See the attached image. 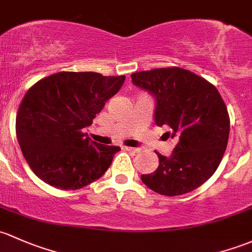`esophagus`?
Segmentation results:
<instances>
[{"instance_id": "34e87169", "label": "esophagus", "mask_w": 252, "mask_h": 252, "mask_svg": "<svg viewBox=\"0 0 252 252\" xmlns=\"http://www.w3.org/2000/svg\"><path fill=\"white\" fill-rule=\"evenodd\" d=\"M124 151H128V152H133V153H137L139 152V148H135V147H129V146H123L122 147Z\"/></svg>"}]
</instances>
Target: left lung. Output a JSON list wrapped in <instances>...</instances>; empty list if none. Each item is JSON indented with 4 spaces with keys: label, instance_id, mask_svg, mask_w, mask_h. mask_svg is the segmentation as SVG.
<instances>
[{
    "label": "left lung",
    "instance_id": "1",
    "mask_svg": "<svg viewBox=\"0 0 252 252\" xmlns=\"http://www.w3.org/2000/svg\"><path fill=\"white\" fill-rule=\"evenodd\" d=\"M135 86L156 97L155 122L175 139L170 157L157 153L159 165L141 175L161 195H180L202 186L221 163L229 136L226 104L214 84L181 67H163L131 75Z\"/></svg>",
    "mask_w": 252,
    "mask_h": 252
}]
</instances>
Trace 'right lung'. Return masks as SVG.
Returning <instances> with one entry per match:
<instances>
[{"label": "right lung", "mask_w": 252, "mask_h": 252, "mask_svg": "<svg viewBox=\"0 0 252 252\" xmlns=\"http://www.w3.org/2000/svg\"><path fill=\"white\" fill-rule=\"evenodd\" d=\"M126 76L62 72L39 79L21 100L15 130L37 177L60 189H79L105 174L118 146L92 141L82 129L123 86Z\"/></svg>", "instance_id": "obj_1"}]
</instances>
